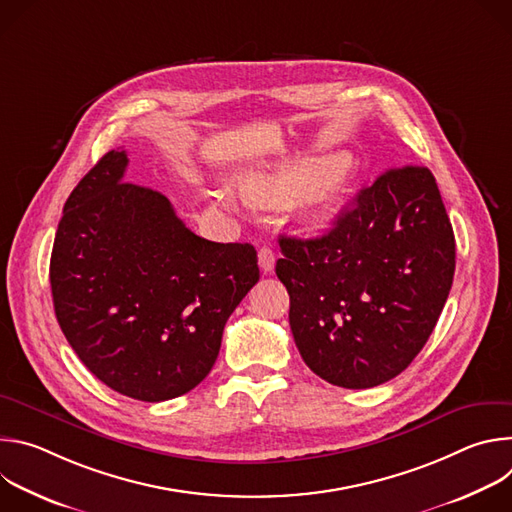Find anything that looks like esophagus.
<instances>
[{
	"label": "esophagus",
	"mask_w": 512,
	"mask_h": 512,
	"mask_svg": "<svg viewBox=\"0 0 512 512\" xmlns=\"http://www.w3.org/2000/svg\"><path fill=\"white\" fill-rule=\"evenodd\" d=\"M259 267L263 273H271L275 267V253L269 247L259 249Z\"/></svg>",
	"instance_id": "esophagus-1"
}]
</instances>
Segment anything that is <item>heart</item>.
I'll return each instance as SVG.
<instances>
[{"instance_id":"b5f03b06","label":"heart","mask_w":512,"mask_h":512,"mask_svg":"<svg viewBox=\"0 0 512 512\" xmlns=\"http://www.w3.org/2000/svg\"><path fill=\"white\" fill-rule=\"evenodd\" d=\"M314 175V170L300 172H281L271 180H265L253 188V196L263 204L279 202L281 198L298 192L307 180ZM312 178V177H311ZM346 170L342 164L330 166L316 174L315 178L304 188L298 208L306 223H322L334 212L342 188H344Z\"/></svg>"}]
</instances>
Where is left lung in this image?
Returning a JSON list of instances; mask_svg holds the SVG:
<instances>
[{"label":"left lung","instance_id":"1","mask_svg":"<svg viewBox=\"0 0 512 512\" xmlns=\"http://www.w3.org/2000/svg\"><path fill=\"white\" fill-rule=\"evenodd\" d=\"M275 273L308 367L344 389L403 373L450 296L456 241L433 174L383 172L316 239L281 237Z\"/></svg>","mask_w":512,"mask_h":512}]
</instances>
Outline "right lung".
Listing matches in <instances>:
<instances>
[{
  "label": "right lung",
  "mask_w": 512,
  "mask_h": 512,
  "mask_svg": "<svg viewBox=\"0 0 512 512\" xmlns=\"http://www.w3.org/2000/svg\"><path fill=\"white\" fill-rule=\"evenodd\" d=\"M127 164L125 150H111L70 192L50 257L52 302L101 383L160 403L210 373L229 316L259 281L257 251L194 235L164 194L123 180Z\"/></svg>",
  "instance_id": "obj_1"
}]
</instances>
